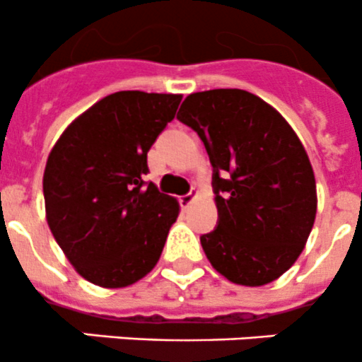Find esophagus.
<instances>
[{
	"instance_id": "obj_1",
	"label": "esophagus",
	"mask_w": 362,
	"mask_h": 362,
	"mask_svg": "<svg viewBox=\"0 0 362 362\" xmlns=\"http://www.w3.org/2000/svg\"><path fill=\"white\" fill-rule=\"evenodd\" d=\"M197 199V192H189V193H186V195H182L181 199H180V202H181V207H189L193 204V200Z\"/></svg>"
}]
</instances>
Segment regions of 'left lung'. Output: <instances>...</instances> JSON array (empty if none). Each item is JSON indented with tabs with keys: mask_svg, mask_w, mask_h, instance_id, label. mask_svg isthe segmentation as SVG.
Wrapping results in <instances>:
<instances>
[{
	"mask_svg": "<svg viewBox=\"0 0 362 362\" xmlns=\"http://www.w3.org/2000/svg\"><path fill=\"white\" fill-rule=\"evenodd\" d=\"M177 119L197 132L213 165L218 221L200 235L211 266L232 284H271L301 255L317 214L301 141L276 109L243 89L192 93Z\"/></svg>",
	"mask_w": 362,
	"mask_h": 362,
	"instance_id": "1",
	"label": "left lung"
}]
</instances>
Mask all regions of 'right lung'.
<instances>
[{"instance_id":"1","label":"right lung","mask_w":362,"mask_h":362,"mask_svg":"<svg viewBox=\"0 0 362 362\" xmlns=\"http://www.w3.org/2000/svg\"><path fill=\"white\" fill-rule=\"evenodd\" d=\"M181 95L119 91L71 121L47 158V223L82 278L121 288L158 262L180 214L146 182L148 151L176 116Z\"/></svg>"}]
</instances>
